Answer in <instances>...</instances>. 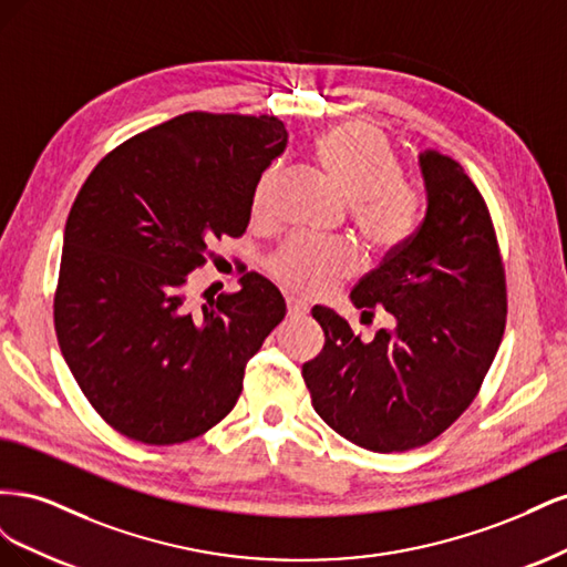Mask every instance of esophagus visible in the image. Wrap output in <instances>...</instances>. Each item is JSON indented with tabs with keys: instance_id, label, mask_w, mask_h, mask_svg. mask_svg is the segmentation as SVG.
<instances>
[{
	"instance_id": "esophagus-1",
	"label": "esophagus",
	"mask_w": 567,
	"mask_h": 567,
	"mask_svg": "<svg viewBox=\"0 0 567 567\" xmlns=\"http://www.w3.org/2000/svg\"><path fill=\"white\" fill-rule=\"evenodd\" d=\"M286 305H288V317L290 319H302L307 317V312H310V307H307V302H302L300 298H286Z\"/></svg>"
}]
</instances>
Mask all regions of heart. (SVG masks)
Wrapping results in <instances>:
<instances>
[{"mask_svg": "<svg viewBox=\"0 0 567 567\" xmlns=\"http://www.w3.org/2000/svg\"><path fill=\"white\" fill-rule=\"evenodd\" d=\"M317 161L336 192L354 208V225L379 252L400 248L414 234L421 198L406 182L385 136L367 123L331 127L317 140ZM279 169L271 167L255 188L252 210L265 213ZM277 277L298 293L315 296L357 269L352 250L307 238L288 241L271 260Z\"/></svg>", "mask_w": 567, "mask_h": 567, "instance_id": "1", "label": "heart"}]
</instances>
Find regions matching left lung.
Masks as SVG:
<instances>
[{"mask_svg":"<svg viewBox=\"0 0 567 567\" xmlns=\"http://www.w3.org/2000/svg\"><path fill=\"white\" fill-rule=\"evenodd\" d=\"M425 215L414 236L354 286L352 305L392 315L373 340L315 307L323 350L302 364L312 406L338 435L371 452L435 440L466 411L499 350L506 279L487 205L463 167L419 153Z\"/></svg>","mask_w":567,"mask_h":567,"instance_id":"obj_1","label":"left lung"}]
</instances>
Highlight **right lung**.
Here are the masks:
<instances>
[{"label": "right lung", "instance_id": "1", "mask_svg": "<svg viewBox=\"0 0 567 567\" xmlns=\"http://www.w3.org/2000/svg\"><path fill=\"white\" fill-rule=\"evenodd\" d=\"M286 144L274 115L184 113L117 146L82 184L54 321L68 369L115 431L177 444L234 409L286 300L250 271L238 293L196 307L186 281L215 238L244 236L257 182Z\"/></svg>", "mask_w": 567, "mask_h": 567}]
</instances>
